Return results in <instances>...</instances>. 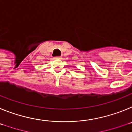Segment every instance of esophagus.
I'll return each mask as SVG.
<instances>
[{"instance_id":"1","label":"esophagus","mask_w":132,"mask_h":132,"mask_svg":"<svg viewBox=\"0 0 132 132\" xmlns=\"http://www.w3.org/2000/svg\"><path fill=\"white\" fill-rule=\"evenodd\" d=\"M62 57L61 56H56V57H55L54 59L56 60H60V59H61Z\"/></svg>"}]
</instances>
